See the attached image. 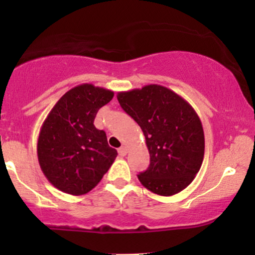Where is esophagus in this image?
I'll return each instance as SVG.
<instances>
[{
  "label": "esophagus",
  "mask_w": 255,
  "mask_h": 255,
  "mask_svg": "<svg viewBox=\"0 0 255 255\" xmlns=\"http://www.w3.org/2000/svg\"><path fill=\"white\" fill-rule=\"evenodd\" d=\"M127 152H128V147L127 146H121V147L119 148V154L120 156H126V154H127Z\"/></svg>",
  "instance_id": "obj_1"
}]
</instances>
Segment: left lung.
<instances>
[{
  "mask_svg": "<svg viewBox=\"0 0 255 255\" xmlns=\"http://www.w3.org/2000/svg\"><path fill=\"white\" fill-rule=\"evenodd\" d=\"M119 103L141 128L150 166L137 178L145 188L170 197L188 187L203 164L205 136L186 99L157 84L118 93Z\"/></svg>",
  "mask_w": 255,
  "mask_h": 255,
  "instance_id": "8db88e82",
  "label": "left lung"
}]
</instances>
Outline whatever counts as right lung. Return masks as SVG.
I'll use <instances>...</instances> for the list:
<instances>
[{
    "label": "right lung",
    "mask_w": 255,
    "mask_h": 255,
    "mask_svg": "<svg viewBox=\"0 0 255 255\" xmlns=\"http://www.w3.org/2000/svg\"><path fill=\"white\" fill-rule=\"evenodd\" d=\"M114 92L92 84L73 87L58 99L40 128L38 162L52 186L72 195L95 188L109 170L118 151L95 127L98 110Z\"/></svg>",
    "instance_id": "add662e5"
}]
</instances>
